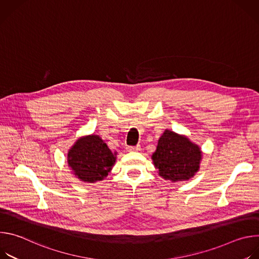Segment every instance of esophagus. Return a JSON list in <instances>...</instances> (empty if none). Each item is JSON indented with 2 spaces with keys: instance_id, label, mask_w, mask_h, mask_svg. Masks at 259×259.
<instances>
[{
  "instance_id": "34e87169",
  "label": "esophagus",
  "mask_w": 259,
  "mask_h": 259,
  "mask_svg": "<svg viewBox=\"0 0 259 259\" xmlns=\"http://www.w3.org/2000/svg\"><path fill=\"white\" fill-rule=\"evenodd\" d=\"M126 150L128 151V152H138V151H140V145H128L127 147H126Z\"/></svg>"
}]
</instances>
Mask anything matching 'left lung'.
<instances>
[{
  "mask_svg": "<svg viewBox=\"0 0 259 259\" xmlns=\"http://www.w3.org/2000/svg\"><path fill=\"white\" fill-rule=\"evenodd\" d=\"M152 158L160 176L175 182L189 180L195 175L200 167L202 152L189 138L166 130Z\"/></svg>",
  "mask_w": 259,
  "mask_h": 259,
  "instance_id": "left-lung-1",
  "label": "left lung"
}]
</instances>
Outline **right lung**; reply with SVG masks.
Returning <instances> with one entry per match:
<instances>
[{
    "mask_svg": "<svg viewBox=\"0 0 259 259\" xmlns=\"http://www.w3.org/2000/svg\"><path fill=\"white\" fill-rule=\"evenodd\" d=\"M67 162L82 181L95 182L107 176L116 162V155L99 136L89 135L79 139L71 147Z\"/></svg>",
    "mask_w": 259,
    "mask_h": 259,
    "instance_id": "right-lung-1",
    "label": "right lung"
}]
</instances>
